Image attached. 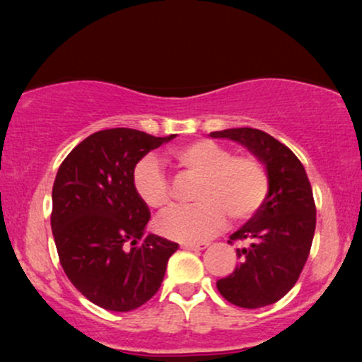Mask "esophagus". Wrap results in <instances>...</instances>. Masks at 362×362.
I'll list each match as a JSON object with an SVG mask.
<instances>
[{"mask_svg": "<svg viewBox=\"0 0 362 362\" xmlns=\"http://www.w3.org/2000/svg\"><path fill=\"white\" fill-rule=\"evenodd\" d=\"M207 243H192V242H187L182 243V248H187V250H202L206 248Z\"/></svg>", "mask_w": 362, "mask_h": 362, "instance_id": "34e87169", "label": "esophagus"}]
</instances>
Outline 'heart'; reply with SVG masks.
Wrapping results in <instances>:
<instances>
[{
	"label": "heart",
	"instance_id": "obj_1",
	"mask_svg": "<svg viewBox=\"0 0 362 362\" xmlns=\"http://www.w3.org/2000/svg\"><path fill=\"white\" fill-rule=\"evenodd\" d=\"M187 175L199 178L194 207H180L160 219L158 231L177 242H202L221 231L228 213L236 221L250 219L269 194V173L253 155H231V149L209 139L194 141L170 153ZM132 189L148 209L165 213L172 192L160 163L144 156L132 172Z\"/></svg>",
	"mask_w": 362,
	"mask_h": 362
}]
</instances>
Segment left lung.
<instances>
[{"mask_svg": "<svg viewBox=\"0 0 362 362\" xmlns=\"http://www.w3.org/2000/svg\"><path fill=\"white\" fill-rule=\"evenodd\" d=\"M243 144L264 163L269 194L264 206L230 236L240 264L216 282L226 301L240 308H262L279 301L296 284L305 267L317 226V207L308 175L298 156L267 132L252 127L211 132Z\"/></svg>", "mask_w": 362, "mask_h": 362, "instance_id": "1", "label": "left lung"}]
</instances>
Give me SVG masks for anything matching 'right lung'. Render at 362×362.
Returning a JSON list of instances; mask_svg holds the SVG:
<instances>
[{
    "mask_svg": "<svg viewBox=\"0 0 362 362\" xmlns=\"http://www.w3.org/2000/svg\"><path fill=\"white\" fill-rule=\"evenodd\" d=\"M175 138L115 127L83 139L52 187L51 228L68 279L103 310L131 311L151 300L178 243L144 235L149 209L132 189L136 163Z\"/></svg>",
    "mask_w": 362,
    "mask_h": 362,
    "instance_id": "right-lung-1",
    "label": "right lung"
}]
</instances>
